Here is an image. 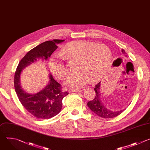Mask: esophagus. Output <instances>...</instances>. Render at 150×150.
<instances>
[{
	"instance_id": "1",
	"label": "esophagus",
	"mask_w": 150,
	"mask_h": 150,
	"mask_svg": "<svg viewBox=\"0 0 150 150\" xmlns=\"http://www.w3.org/2000/svg\"><path fill=\"white\" fill-rule=\"evenodd\" d=\"M82 90L81 89H72L71 90V92H79V93H81L82 92Z\"/></svg>"
}]
</instances>
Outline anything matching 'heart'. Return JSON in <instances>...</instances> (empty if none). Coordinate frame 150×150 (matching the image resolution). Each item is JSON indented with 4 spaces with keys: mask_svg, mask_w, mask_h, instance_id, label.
Masks as SVG:
<instances>
[{
    "mask_svg": "<svg viewBox=\"0 0 150 150\" xmlns=\"http://www.w3.org/2000/svg\"><path fill=\"white\" fill-rule=\"evenodd\" d=\"M64 59L69 62L78 61L76 73L71 74L64 83L70 87H81L91 80H100L106 72L112 59L110 50L105 45L76 41L66 45L61 55L55 54L50 60V69L52 74L59 79L64 78L68 70Z\"/></svg>",
    "mask_w": 150,
    "mask_h": 150,
    "instance_id": "obj_1",
    "label": "heart"
}]
</instances>
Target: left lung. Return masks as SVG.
Listing matches in <instances>:
<instances>
[{
  "mask_svg": "<svg viewBox=\"0 0 150 150\" xmlns=\"http://www.w3.org/2000/svg\"><path fill=\"white\" fill-rule=\"evenodd\" d=\"M122 54L125 55V57H127V55L126 52L124 49L122 50ZM95 91L96 92V96L93 100L92 101H89L87 103L88 107L91 109V110L94 112L97 115L104 117V118H112L116 117L120 115L121 113H122L125 109L118 110V111H113L112 110L108 108H106L103 103H102V101L101 100V97H100V82L98 83L94 88Z\"/></svg>",
  "mask_w": 150,
  "mask_h": 150,
  "instance_id": "obj_1",
  "label": "left lung"
}]
</instances>
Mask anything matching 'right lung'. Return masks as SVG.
I'll return each mask as SVG.
<instances>
[{
    "label": "right lung",
    "mask_w": 150,
    "mask_h": 150,
    "mask_svg": "<svg viewBox=\"0 0 150 150\" xmlns=\"http://www.w3.org/2000/svg\"><path fill=\"white\" fill-rule=\"evenodd\" d=\"M64 40H53L41 43L28 52L20 61L14 77V86L16 95L23 106L30 113L40 119H49L57 115L62 108V100L69 93L63 92L61 85L50 73L47 85L37 93L25 92L21 85L22 70L37 61L47 62L52 53L57 48V44Z\"/></svg>",
    "instance_id": "1"
}]
</instances>
